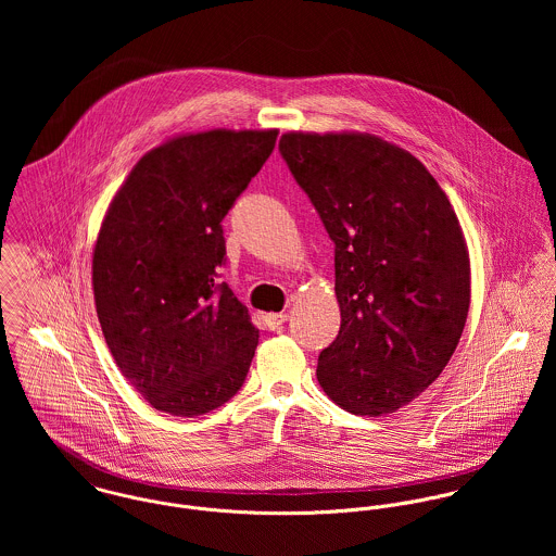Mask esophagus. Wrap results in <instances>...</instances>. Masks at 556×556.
<instances>
[{
	"instance_id": "esophagus-1",
	"label": "esophagus",
	"mask_w": 556,
	"mask_h": 556,
	"mask_svg": "<svg viewBox=\"0 0 556 556\" xmlns=\"http://www.w3.org/2000/svg\"><path fill=\"white\" fill-rule=\"evenodd\" d=\"M287 318H289L287 313H274V315H267L265 320H267V327H269V329H280V327L287 323Z\"/></svg>"
}]
</instances>
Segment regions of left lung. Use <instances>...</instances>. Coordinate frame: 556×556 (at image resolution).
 Here are the masks:
<instances>
[{"label": "left lung", "instance_id": "left-lung-1", "mask_svg": "<svg viewBox=\"0 0 556 556\" xmlns=\"http://www.w3.org/2000/svg\"><path fill=\"white\" fill-rule=\"evenodd\" d=\"M278 150L333 241L342 320L318 383L349 413H394L443 372L467 323L454 207L419 160L370 135L289 132Z\"/></svg>", "mask_w": 556, "mask_h": 556}]
</instances>
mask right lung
Masks as SVG:
<instances>
[{
	"label": "right lung",
	"mask_w": 556,
	"mask_h": 556,
	"mask_svg": "<svg viewBox=\"0 0 556 556\" xmlns=\"http://www.w3.org/2000/svg\"><path fill=\"white\" fill-rule=\"evenodd\" d=\"M278 130L173 139L137 162L93 250V300L122 375L159 410L194 417L236 396L258 331L227 282L223 220Z\"/></svg>",
	"instance_id": "add662e5"
}]
</instances>
